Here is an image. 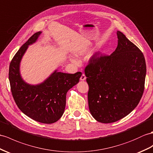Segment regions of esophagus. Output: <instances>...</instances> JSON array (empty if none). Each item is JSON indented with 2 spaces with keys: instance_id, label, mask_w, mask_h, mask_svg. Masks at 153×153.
<instances>
[{
  "instance_id": "esophagus-1",
  "label": "esophagus",
  "mask_w": 153,
  "mask_h": 153,
  "mask_svg": "<svg viewBox=\"0 0 153 153\" xmlns=\"http://www.w3.org/2000/svg\"><path fill=\"white\" fill-rule=\"evenodd\" d=\"M85 79H86V77H85V74L83 73L82 74V76H80V80H82V81H83V80H85Z\"/></svg>"
}]
</instances>
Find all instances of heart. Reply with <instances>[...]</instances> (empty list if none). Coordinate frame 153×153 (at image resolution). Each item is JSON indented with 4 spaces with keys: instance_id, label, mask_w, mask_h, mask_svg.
Segmentation results:
<instances>
[{
    "instance_id": "b5f03b06",
    "label": "heart",
    "mask_w": 153,
    "mask_h": 153,
    "mask_svg": "<svg viewBox=\"0 0 153 153\" xmlns=\"http://www.w3.org/2000/svg\"><path fill=\"white\" fill-rule=\"evenodd\" d=\"M86 52H87V50L85 49V48H81V49L78 50L76 52L75 55L76 56H83L85 53H86ZM71 61L73 62H75V60H74V59H71Z\"/></svg>"
}]
</instances>
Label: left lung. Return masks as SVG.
I'll return each instance as SVG.
<instances>
[{
    "label": "left lung",
    "instance_id": "obj_1",
    "mask_svg": "<svg viewBox=\"0 0 153 153\" xmlns=\"http://www.w3.org/2000/svg\"><path fill=\"white\" fill-rule=\"evenodd\" d=\"M109 56L96 53L85 67L88 105L95 120L110 123L128 115L143 95L146 76L144 56L122 32ZM93 61H92V60Z\"/></svg>",
    "mask_w": 153,
    "mask_h": 153
}]
</instances>
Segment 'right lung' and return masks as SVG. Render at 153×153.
I'll return each mask as SVG.
<instances>
[{
  "label": "right lung",
  "mask_w": 153,
  "mask_h": 153,
  "mask_svg": "<svg viewBox=\"0 0 153 153\" xmlns=\"http://www.w3.org/2000/svg\"><path fill=\"white\" fill-rule=\"evenodd\" d=\"M41 33L38 32L32 35L15 54L10 65L9 80L15 102L22 112L36 121L51 124L62 116L67 92L79 82L82 73L68 74L55 70L42 83L31 85L25 82L20 73L21 59Z\"/></svg>",
  "instance_id": "1"
}]
</instances>
